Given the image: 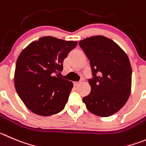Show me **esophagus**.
<instances>
[{
  "mask_svg": "<svg viewBox=\"0 0 146 146\" xmlns=\"http://www.w3.org/2000/svg\"><path fill=\"white\" fill-rule=\"evenodd\" d=\"M81 82H74L73 83V85L75 86H78L80 84H81Z\"/></svg>",
  "mask_w": 146,
  "mask_h": 146,
  "instance_id": "esophagus-1",
  "label": "esophagus"
}]
</instances>
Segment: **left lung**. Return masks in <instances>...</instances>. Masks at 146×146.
Here are the masks:
<instances>
[{
    "label": "left lung",
    "mask_w": 146,
    "mask_h": 146,
    "mask_svg": "<svg viewBox=\"0 0 146 146\" xmlns=\"http://www.w3.org/2000/svg\"><path fill=\"white\" fill-rule=\"evenodd\" d=\"M90 61L92 90L83 98L86 108L94 114L110 117L125 104L131 91L132 68L126 53L114 41L104 36H94L79 42Z\"/></svg>",
    "instance_id": "8db88e82"
}]
</instances>
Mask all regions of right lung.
<instances>
[{"label":"right lung","instance_id":"right-lung-1","mask_svg":"<svg viewBox=\"0 0 146 146\" xmlns=\"http://www.w3.org/2000/svg\"><path fill=\"white\" fill-rule=\"evenodd\" d=\"M77 42L43 36L32 42L16 60L14 85L27 108L41 116L62 111L68 100L73 84L58 75L63 60Z\"/></svg>","mask_w":146,"mask_h":146}]
</instances>
